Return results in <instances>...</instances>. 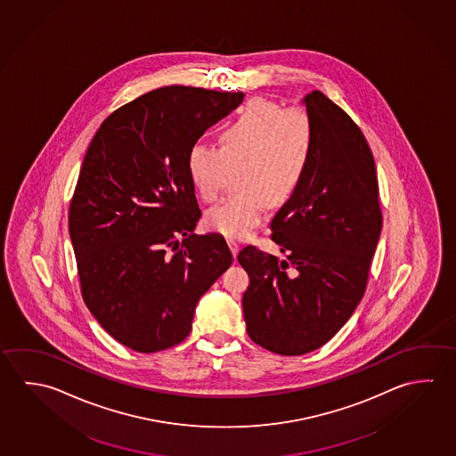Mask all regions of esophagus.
Segmentation results:
<instances>
[{
    "instance_id": "obj_1",
    "label": "esophagus",
    "mask_w": 456,
    "mask_h": 456,
    "mask_svg": "<svg viewBox=\"0 0 456 456\" xmlns=\"http://www.w3.org/2000/svg\"><path fill=\"white\" fill-rule=\"evenodd\" d=\"M227 245H229V248H231L232 255H233V257H237L240 249L239 243H237V241H235L233 239H227Z\"/></svg>"
}]
</instances>
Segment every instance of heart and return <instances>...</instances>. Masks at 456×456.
I'll use <instances>...</instances> for the list:
<instances>
[{
  "label": "heart",
  "mask_w": 456,
  "mask_h": 456,
  "mask_svg": "<svg viewBox=\"0 0 456 456\" xmlns=\"http://www.w3.org/2000/svg\"><path fill=\"white\" fill-rule=\"evenodd\" d=\"M219 149L195 142L185 167L201 200L215 201L235 171L237 187L205 215L209 231L243 239L261 223L265 207L293 199L311 167L317 133L309 113L251 99L219 133Z\"/></svg>",
  "instance_id": "heart-1"
}]
</instances>
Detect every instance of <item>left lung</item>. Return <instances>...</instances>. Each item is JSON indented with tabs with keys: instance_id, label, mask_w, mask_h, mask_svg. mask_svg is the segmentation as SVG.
I'll return each mask as SVG.
<instances>
[{
	"instance_id": "left-lung-1",
	"label": "left lung",
	"mask_w": 456,
	"mask_h": 456,
	"mask_svg": "<svg viewBox=\"0 0 456 456\" xmlns=\"http://www.w3.org/2000/svg\"><path fill=\"white\" fill-rule=\"evenodd\" d=\"M304 105L315 152L303 184L271 223L287 259L253 245L239 253L249 277L241 301L248 336L280 355L319 349L351 319L383 227L375 159L359 126L320 91Z\"/></svg>"
}]
</instances>
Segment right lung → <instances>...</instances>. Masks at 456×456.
I'll list each match as a JSON object with an SVG mask.
<instances>
[{"label":"right lung","mask_w":456,"mask_h":456,"mask_svg":"<svg viewBox=\"0 0 456 456\" xmlns=\"http://www.w3.org/2000/svg\"><path fill=\"white\" fill-rule=\"evenodd\" d=\"M243 93L165 86L105 118L81 165L69 211L81 296L101 327L133 351L184 341L201 296L232 264L201 216L185 157Z\"/></svg>","instance_id":"add662e5"}]
</instances>
